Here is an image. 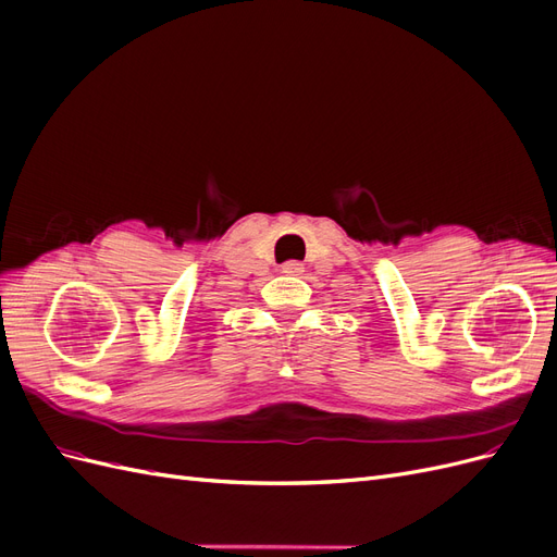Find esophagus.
<instances>
[{
  "instance_id": "1",
  "label": "esophagus",
  "mask_w": 557,
  "mask_h": 557,
  "mask_svg": "<svg viewBox=\"0 0 557 557\" xmlns=\"http://www.w3.org/2000/svg\"><path fill=\"white\" fill-rule=\"evenodd\" d=\"M281 272H283V274H288V276H299L301 272H305V264L297 262V260L283 262V264H281Z\"/></svg>"
}]
</instances>
